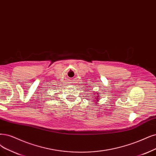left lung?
<instances>
[{
    "mask_svg": "<svg viewBox=\"0 0 156 156\" xmlns=\"http://www.w3.org/2000/svg\"><path fill=\"white\" fill-rule=\"evenodd\" d=\"M98 96H96V98H95V100H96V101H98L99 100V98H98Z\"/></svg>",
    "mask_w": 156,
    "mask_h": 156,
    "instance_id": "1",
    "label": "left lung"
}]
</instances>
